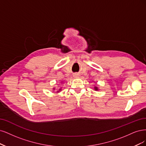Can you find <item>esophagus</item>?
I'll return each mask as SVG.
<instances>
[{"label":"esophagus","instance_id":"obj_1","mask_svg":"<svg viewBox=\"0 0 146 146\" xmlns=\"http://www.w3.org/2000/svg\"><path fill=\"white\" fill-rule=\"evenodd\" d=\"M73 76H74V78H78V77L79 76V75L78 73H75V74H74Z\"/></svg>","mask_w":146,"mask_h":146}]
</instances>
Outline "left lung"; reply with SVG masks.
I'll return each mask as SVG.
<instances>
[{"mask_svg": "<svg viewBox=\"0 0 146 146\" xmlns=\"http://www.w3.org/2000/svg\"><path fill=\"white\" fill-rule=\"evenodd\" d=\"M94 88H95V90H98V87H94Z\"/></svg>", "mask_w": 146, "mask_h": 146, "instance_id": "left-lung-1", "label": "left lung"}]
</instances>
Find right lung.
<instances>
[{
    "instance_id": "obj_1",
    "label": "right lung",
    "mask_w": 146,
    "mask_h": 146,
    "mask_svg": "<svg viewBox=\"0 0 146 146\" xmlns=\"http://www.w3.org/2000/svg\"><path fill=\"white\" fill-rule=\"evenodd\" d=\"M53 89L54 90V88H53ZM59 91H60V90H61V89H60H60H59ZM59 91H57V92H59Z\"/></svg>"
}]
</instances>
